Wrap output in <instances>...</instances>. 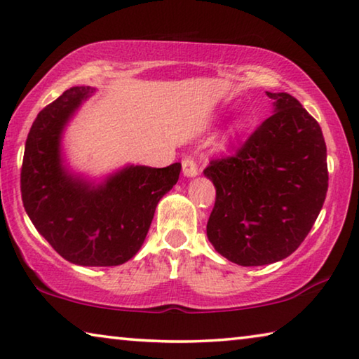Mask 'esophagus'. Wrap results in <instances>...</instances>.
<instances>
[{"label":"esophagus","instance_id":"obj_1","mask_svg":"<svg viewBox=\"0 0 359 359\" xmlns=\"http://www.w3.org/2000/svg\"><path fill=\"white\" fill-rule=\"evenodd\" d=\"M182 169H184V174L187 175V177H195V175L200 172L198 170V164L193 158H185L184 161H182Z\"/></svg>","mask_w":359,"mask_h":359}]
</instances>
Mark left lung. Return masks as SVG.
<instances>
[{
    "label": "left lung",
    "mask_w": 359,
    "mask_h": 359,
    "mask_svg": "<svg viewBox=\"0 0 359 359\" xmlns=\"http://www.w3.org/2000/svg\"><path fill=\"white\" fill-rule=\"evenodd\" d=\"M266 95L275 100V113L204 169L215 187L208 238L243 266L291 255L315 224L329 184L320 124L291 94Z\"/></svg>",
    "instance_id": "obj_1"
}]
</instances>
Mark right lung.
Listing matches in <instances>:
<instances>
[{
  "mask_svg": "<svg viewBox=\"0 0 359 359\" xmlns=\"http://www.w3.org/2000/svg\"><path fill=\"white\" fill-rule=\"evenodd\" d=\"M93 90L68 89L38 113L25 142L20 191L28 217L57 254L72 264L113 266L139 251L182 164L129 166L97 189L68 174L60 163L62 129Z\"/></svg>",
  "mask_w": 359,
  "mask_h": 359,
  "instance_id": "right-lung-1",
  "label": "right lung"
}]
</instances>
